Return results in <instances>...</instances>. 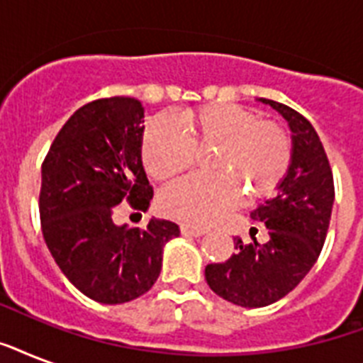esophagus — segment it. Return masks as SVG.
<instances>
[{
  "label": "esophagus",
  "mask_w": 363,
  "mask_h": 363,
  "mask_svg": "<svg viewBox=\"0 0 363 363\" xmlns=\"http://www.w3.org/2000/svg\"><path fill=\"white\" fill-rule=\"evenodd\" d=\"M181 233H182V235H186V238H201V235H205V230H201V228H194V226H186V224H182Z\"/></svg>",
  "instance_id": "1"
}]
</instances>
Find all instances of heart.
<instances>
[{
  "label": "heart",
  "instance_id": "1",
  "mask_svg": "<svg viewBox=\"0 0 363 363\" xmlns=\"http://www.w3.org/2000/svg\"><path fill=\"white\" fill-rule=\"evenodd\" d=\"M182 130L169 116H156L145 128L141 156L156 181L188 169L196 147L216 148L209 167L220 173H196L160 194V211L188 226L213 224L239 205L241 188L248 198H264L284 179L292 158L286 131L259 121L252 111L230 104L203 105L182 115Z\"/></svg>",
  "mask_w": 363,
  "mask_h": 363
}]
</instances>
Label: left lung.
<instances>
[{
  "label": "left lung",
  "mask_w": 363,
  "mask_h": 363,
  "mask_svg": "<svg viewBox=\"0 0 363 363\" xmlns=\"http://www.w3.org/2000/svg\"><path fill=\"white\" fill-rule=\"evenodd\" d=\"M288 122L292 158L277 194L250 213L269 230L267 242L254 239L235 248L224 264L205 267L211 290L226 301L256 309L284 298L315 265L326 241L333 207V177L322 141L298 111L259 98Z\"/></svg>",
  "instance_id": "1"
}]
</instances>
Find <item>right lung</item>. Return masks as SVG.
I'll list each match as a JSON object with an SVG mask.
<instances>
[{"label":"right lung","instance_id":"obj_1","mask_svg":"<svg viewBox=\"0 0 363 363\" xmlns=\"http://www.w3.org/2000/svg\"><path fill=\"white\" fill-rule=\"evenodd\" d=\"M145 107L135 98L86 104L64 124L43 162V238L69 282L105 305L148 292L162 271L165 242L179 226L150 218L145 230L116 226L113 209L147 211L152 186L141 160Z\"/></svg>","mask_w":363,"mask_h":363}]
</instances>
